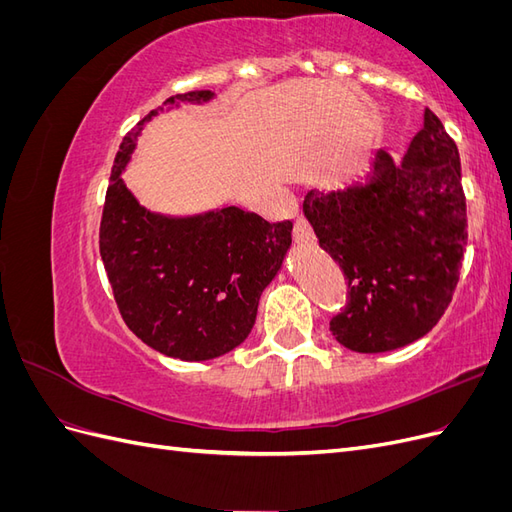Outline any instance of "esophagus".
<instances>
[{"mask_svg":"<svg viewBox=\"0 0 512 512\" xmlns=\"http://www.w3.org/2000/svg\"><path fill=\"white\" fill-rule=\"evenodd\" d=\"M294 239L299 245H314L316 243V232L305 218H299L294 224Z\"/></svg>","mask_w":512,"mask_h":512,"instance_id":"34e87169","label":"esophagus"}]
</instances>
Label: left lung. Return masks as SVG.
<instances>
[{"instance_id": "obj_1", "label": "left lung", "mask_w": 512, "mask_h": 512, "mask_svg": "<svg viewBox=\"0 0 512 512\" xmlns=\"http://www.w3.org/2000/svg\"><path fill=\"white\" fill-rule=\"evenodd\" d=\"M303 213L348 280L350 301L331 320L339 344L389 352L436 327L459 282L468 218L457 145L429 108L404 160L378 151L363 183L309 190Z\"/></svg>"}]
</instances>
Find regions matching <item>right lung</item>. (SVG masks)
<instances>
[{
  "label": "right lung",
  "mask_w": 512,
  "mask_h": 512,
  "mask_svg": "<svg viewBox=\"0 0 512 512\" xmlns=\"http://www.w3.org/2000/svg\"><path fill=\"white\" fill-rule=\"evenodd\" d=\"M213 98L209 89L170 96L126 134L100 224V256L121 318L147 346L181 361L218 359L245 342L260 294L292 243V222L271 224L232 205L196 215L153 213L123 181L147 121Z\"/></svg>",
  "instance_id": "1"
}]
</instances>
